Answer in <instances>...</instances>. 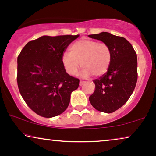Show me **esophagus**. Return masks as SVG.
Masks as SVG:
<instances>
[{
	"label": "esophagus",
	"mask_w": 156,
	"mask_h": 156,
	"mask_svg": "<svg viewBox=\"0 0 156 156\" xmlns=\"http://www.w3.org/2000/svg\"><path fill=\"white\" fill-rule=\"evenodd\" d=\"M84 82H83V81H80V86H82V85H84Z\"/></svg>",
	"instance_id": "esophagus-1"
}]
</instances>
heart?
<instances>
[{
	"mask_svg": "<svg viewBox=\"0 0 156 156\" xmlns=\"http://www.w3.org/2000/svg\"><path fill=\"white\" fill-rule=\"evenodd\" d=\"M70 52L63 53L62 63L66 72L70 75H76L82 67L81 76L88 78L94 74L99 76L105 74L112 61L111 49L105 43L96 40L82 39L70 47Z\"/></svg>",
	"mask_w": 156,
	"mask_h": 156,
	"instance_id": "b5f03b06",
	"label": "heart"
}]
</instances>
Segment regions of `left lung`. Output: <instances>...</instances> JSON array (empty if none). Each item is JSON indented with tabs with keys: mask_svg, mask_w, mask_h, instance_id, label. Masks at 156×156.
I'll list each match as a JSON object with an SVG mask.
<instances>
[{
	"mask_svg": "<svg viewBox=\"0 0 156 156\" xmlns=\"http://www.w3.org/2000/svg\"><path fill=\"white\" fill-rule=\"evenodd\" d=\"M89 37L101 40L112 52L109 67L105 74L93 80L95 90L89 97L94 108L109 114L126 103L135 89L138 78L137 55L124 37L106 32Z\"/></svg>",
	"mask_w": 156,
	"mask_h": 156,
	"instance_id": "1",
	"label": "left lung"
}]
</instances>
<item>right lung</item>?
<instances>
[{
    "label": "right lung",
    "mask_w": 156,
    "mask_h": 156,
    "mask_svg": "<svg viewBox=\"0 0 156 156\" xmlns=\"http://www.w3.org/2000/svg\"><path fill=\"white\" fill-rule=\"evenodd\" d=\"M76 35L42 36L25 44L18 57L17 82L27 105L40 116L51 118L69 106L80 80L66 72L62 56Z\"/></svg>",
    "instance_id": "1"
}]
</instances>
